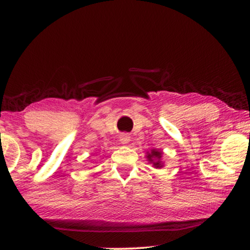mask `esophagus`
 <instances>
[{"label":"esophagus","mask_w":250,"mask_h":250,"mask_svg":"<svg viewBox=\"0 0 250 250\" xmlns=\"http://www.w3.org/2000/svg\"><path fill=\"white\" fill-rule=\"evenodd\" d=\"M119 141H121L122 145H127V143L131 141V138H129V135L126 134V133H123L121 138H119Z\"/></svg>","instance_id":"1"}]
</instances>
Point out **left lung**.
I'll return each mask as SVG.
<instances>
[{"label": "left lung", "mask_w": 250, "mask_h": 250, "mask_svg": "<svg viewBox=\"0 0 250 250\" xmlns=\"http://www.w3.org/2000/svg\"><path fill=\"white\" fill-rule=\"evenodd\" d=\"M162 155L163 152L159 151V150H156V149H152L151 152H148V155H146V158L150 163L153 164V166L156 167V168H159V167H163V162H162Z\"/></svg>", "instance_id": "left-lung-1"}]
</instances>
